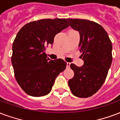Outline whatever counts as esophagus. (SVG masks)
<instances>
[{
	"mask_svg": "<svg viewBox=\"0 0 120 120\" xmlns=\"http://www.w3.org/2000/svg\"><path fill=\"white\" fill-rule=\"evenodd\" d=\"M70 64H71V63L69 62H67V67H69L70 66Z\"/></svg>",
	"mask_w": 120,
	"mask_h": 120,
	"instance_id": "esophagus-1",
	"label": "esophagus"
}]
</instances>
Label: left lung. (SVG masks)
<instances>
[{"instance_id": "left-lung-1", "label": "left lung", "mask_w": 120, "mask_h": 120, "mask_svg": "<svg viewBox=\"0 0 120 120\" xmlns=\"http://www.w3.org/2000/svg\"><path fill=\"white\" fill-rule=\"evenodd\" d=\"M70 26L79 31L82 67L71 64L74 76L68 81L74 95L87 98L101 88L107 77L112 62V43L101 25L83 19L67 18Z\"/></svg>"}]
</instances>
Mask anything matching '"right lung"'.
<instances>
[{
    "label": "right lung",
    "mask_w": 120,
    "mask_h": 120,
    "mask_svg": "<svg viewBox=\"0 0 120 120\" xmlns=\"http://www.w3.org/2000/svg\"><path fill=\"white\" fill-rule=\"evenodd\" d=\"M69 26L67 19H42L25 25L13 44L11 62L18 85L26 94L42 97L51 92L55 80L66 68L62 59L50 60L45 53L54 38Z\"/></svg>",
    "instance_id": "1"
}]
</instances>
